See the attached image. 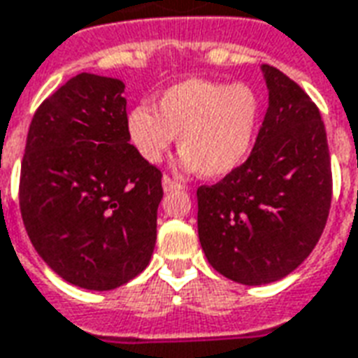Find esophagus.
I'll return each mask as SVG.
<instances>
[{
    "label": "esophagus",
    "instance_id": "1",
    "mask_svg": "<svg viewBox=\"0 0 358 358\" xmlns=\"http://www.w3.org/2000/svg\"><path fill=\"white\" fill-rule=\"evenodd\" d=\"M163 189L165 192H176V189H182V184H180L178 180L171 178V176H163Z\"/></svg>",
    "mask_w": 358,
    "mask_h": 358
}]
</instances>
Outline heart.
I'll return each mask as SVG.
<instances>
[{
	"mask_svg": "<svg viewBox=\"0 0 358 358\" xmlns=\"http://www.w3.org/2000/svg\"><path fill=\"white\" fill-rule=\"evenodd\" d=\"M260 113V96L250 85L189 78L165 89L153 108L134 106L127 134L148 163H161L178 136L184 169L224 178L252 153Z\"/></svg>",
	"mask_w": 358,
	"mask_h": 358,
	"instance_id": "obj_1",
	"label": "heart"
}]
</instances>
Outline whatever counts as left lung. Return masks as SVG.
<instances>
[{
    "label": "left lung",
    "mask_w": 358,
    "mask_h": 358,
    "mask_svg": "<svg viewBox=\"0 0 358 358\" xmlns=\"http://www.w3.org/2000/svg\"><path fill=\"white\" fill-rule=\"evenodd\" d=\"M269 108L252 153L214 186L197 189V229L208 264L258 287L287 277L327 226L332 169L319 108L300 85L262 66Z\"/></svg>",
    "instance_id": "left-lung-1"
}]
</instances>
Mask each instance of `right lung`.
<instances>
[{"mask_svg":"<svg viewBox=\"0 0 358 358\" xmlns=\"http://www.w3.org/2000/svg\"><path fill=\"white\" fill-rule=\"evenodd\" d=\"M125 85L79 73L43 100L20 166L31 245L62 279L112 290L142 273L157 237L161 171L127 134Z\"/></svg>","mask_w":358,"mask_h":358,"instance_id":"add662e5","label":"right lung"}]
</instances>
